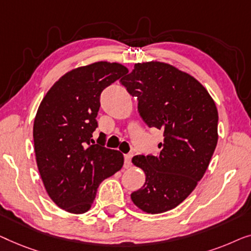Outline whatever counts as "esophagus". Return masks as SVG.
Returning a JSON list of instances; mask_svg holds the SVG:
<instances>
[{
	"mask_svg": "<svg viewBox=\"0 0 251 251\" xmlns=\"http://www.w3.org/2000/svg\"><path fill=\"white\" fill-rule=\"evenodd\" d=\"M132 157L133 156L130 153L125 154V156H124V159H125L124 166H125V168H129L130 167V160H132Z\"/></svg>",
	"mask_w": 251,
	"mask_h": 251,
	"instance_id": "esophagus-1",
	"label": "esophagus"
}]
</instances>
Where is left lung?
<instances>
[{
  "label": "left lung",
  "mask_w": 251,
  "mask_h": 251,
  "mask_svg": "<svg viewBox=\"0 0 251 251\" xmlns=\"http://www.w3.org/2000/svg\"><path fill=\"white\" fill-rule=\"evenodd\" d=\"M121 82L137 98L147 125L164 130L157 156L133 157L146 182L130 199L144 213H165L189 197L209 165L218 140L216 104L195 77L157 60L135 63Z\"/></svg>",
  "instance_id": "left-lung-1"
}]
</instances>
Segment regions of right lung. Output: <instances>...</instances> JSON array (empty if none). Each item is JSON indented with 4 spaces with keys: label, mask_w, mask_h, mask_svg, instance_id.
<instances>
[{
    "label": "right lung",
    "mask_w": 251,
    "mask_h": 251,
    "mask_svg": "<svg viewBox=\"0 0 251 251\" xmlns=\"http://www.w3.org/2000/svg\"><path fill=\"white\" fill-rule=\"evenodd\" d=\"M127 73L118 62L77 67L56 80L37 109L33 137L38 172L51 200L68 213L89 211L100 183L124 164L118 150L90 142L101 92Z\"/></svg>",
    "instance_id": "right-lung-1"
}]
</instances>
